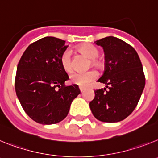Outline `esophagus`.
Listing matches in <instances>:
<instances>
[{"label": "esophagus", "mask_w": 158, "mask_h": 158, "mask_svg": "<svg viewBox=\"0 0 158 158\" xmlns=\"http://www.w3.org/2000/svg\"><path fill=\"white\" fill-rule=\"evenodd\" d=\"M79 89H80V91L81 92H84L85 91V87H82V86H79Z\"/></svg>", "instance_id": "34e87169"}]
</instances>
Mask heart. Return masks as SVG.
I'll list each match as a JSON object with an SVG mask.
<instances>
[{"mask_svg":"<svg viewBox=\"0 0 158 158\" xmlns=\"http://www.w3.org/2000/svg\"><path fill=\"white\" fill-rule=\"evenodd\" d=\"M78 51L87 58H90V64L93 65H100V62L97 58L99 56V50L90 43H85L78 47ZM60 63L62 69L66 72H70L73 69L72 56L69 50H65L60 57ZM98 77L96 70H89L86 72H74L69 76L70 81L80 86H87L89 83Z\"/></svg>","mask_w":158,"mask_h":158,"instance_id":"heart-1","label":"heart"}]
</instances>
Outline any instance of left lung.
<instances>
[{"instance_id": "1", "label": "left lung", "mask_w": 158, "mask_h": 158, "mask_svg": "<svg viewBox=\"0 0 158 158\" xmlns=\"http://www.w3.org/2000/svg\"><path fill=\"white\" fill-rule=\"evenodd\" d=\"M95 43L105 54L104 74L97 81L106 88L95 90L89 107L98 120L119 122L135 110L144 89L142 62L133 47L118 38L108 36Z\"/></svg>"}]
</instances>
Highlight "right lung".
<instances>
[{
	"label": "right lung",
	"instance_id": "right-lung-1",
	"mask_svg": "<svg viewBox=\"0 0 158 158\" xmlns=\"http://www.w3.org/2000/svg\"><path fill=\"white\" fill-rule=\"evenodd\" d=\"M66 48L64 40L45 37L30 44L19 59L15 78L16 96L36 123L50 125L63 120L81 93L77 85H65L69 76L60 57Z\"/></svg>",
	"mask_w": 158,
	"mask_h": 158
}]
</instances>
